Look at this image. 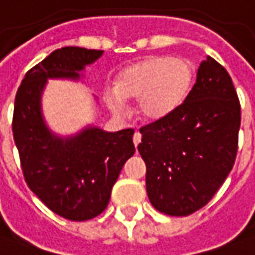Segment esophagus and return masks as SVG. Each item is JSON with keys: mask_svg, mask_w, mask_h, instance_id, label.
<instances>
[{"mask_svg": "<svg viewBox=\"0 0 255 255\" xmlns=\"http://www.w3.org/2000/svg\"><path fill=\"white\" fill-rule=\"evenodd\" d=\"M140 141H141V134L136 131L134 134H133V143H134V147H137L140 144Z\"/></svg>", "mask_w": 255, "mask_h": 255, "instance_id": "1", "label": "esophagus"}]
</instances>
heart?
<instances>
[{"label":"heart","mask_w":255,"mask_h":255,"mask_svg":"<svg viewBox=\"0 0 255 255\" xmlns=\"http://www.w3.org/2000/svg\"><path fill=\"white\" fill-rule=\"evenodd\" d=\"M190 83L191 66L187 61L166 55L147 57L126 68L115 89L105 91L104 100L117 115H125L128 100H137L140 117L159 121L178 110Z\"/></svg>","instance_id":"b5f03b06"}]
</instances>
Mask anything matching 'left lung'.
Listing matches in <instances>:
<instances>
[{"label":"left lung","instance_id":"1","mask_svg":"<svg viewBox=\"0 0 255 255\" xmlns=\"http://www.w3.org/2000/svg\"><path fill=\"white\" fill-rule=\"evenodd\" d=\"M239 129L240 104L231 76L207 57L183 104L140 129L137 148L152 207L173 217L204 207L233 168Z\"/></svg>","mask_w":255,"mask_h":255}]
</instances>
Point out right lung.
Wrapping results in <instances>:
<instances>
[{"mask_svg":"<svg viewBox=\"0 0 255 255\" xmlns=\"http://www.w3.org/2000/svg\"><path fill=\"white\" fill-rule=\"evenodd\" d=\"M104 51L62 47L26 73L15 98L12 131L27 186L44 204L69 221L100 215L112 186L134 154L133 129L105 131L87 125L71 136L51 130L43 115L48 79L80 80Z\"/></svg>","mask_w":255,"mask_h":255,"instance_id":"obj_1","label":"right lung"}]
</instances>
